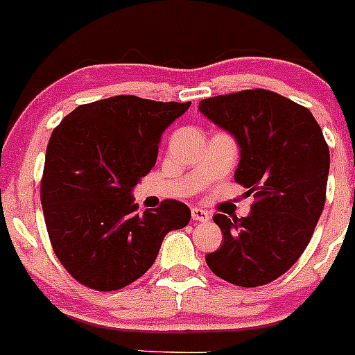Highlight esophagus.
I'll list each match as a JSON object with an SVG mask.
<instances>
[{
	"label": "esophagus",
	"mask_w": 355,
	"mask_h": 355,
	"mask_svg": "<svg viewBox=\"0 0 355 355\" xmlns=\"http://www.w3.org/2000/svg\"><path fill=\"white\" fill-rule=\"evenodd\" d=\"M192 218L197 222H209V218H211V215H209L206 209H200V208H192Z\"/></svg>",
	"instance_id": "34e87169"
}]
</instances>
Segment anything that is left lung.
I'll list each match as a JSON object with an SVG mask.
<instances>
[{"label":"left lung","instance_id":"8db88e82","mask_svg":"<svg viewBox=\"0 0 355 355\" xmlns=\"http://www.w3.org/2000/svg\"><path fill=\"white\" fill-rule=\"evenodd\" d=\"M199 110L234 135V181L254 193L249 216H213L224 243L206 263L236 286L272 283L306 250L324 209L331 162L324 133L306 106L265 89L208 97Z\"/></svg>","mask_w":355,"mask_h":355}]
</instances>
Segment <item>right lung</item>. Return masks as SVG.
<instances>
[{
  "instance_id": "right-lung-1",
  "label": "right lung",
  "mask_w": 355,
  "mask_h": 355,
  "mask_svg": "<svg viewBox=\"0 0 355 355\" xmlns=\"http://www.w3.org/2000/svg\"><path fill=\"white\" fill-rule=\"evenodd\" d=\"M188 106L114 96L80 105L53 130L40 180L44 220L56 258L83 286L131 284L155 263L165 234L190 222L180 200L139 215L131 197L155 167L165 128Z\"/></svg>"
}]
</instances>
